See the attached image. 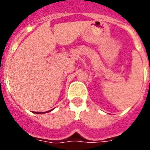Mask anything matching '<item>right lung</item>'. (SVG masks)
<instances>
[{
	"mask_svg": "<svg viewBox=\"0 0 150 150\" xmlns=\"http://www.w3.org/2000/svg\"><path fill=\"white\" fill-rule=\"evenodd\" d=\"M50 110H49V111H50ZM47 112H48V111H47ZM36 114H41V113H39V112H37Z\"/></svg>",
	"mask_w": 150,
	"mask_h": 150,
	"instance_id": "obj_1",
	"label": "right lung"
}]
</instances>
